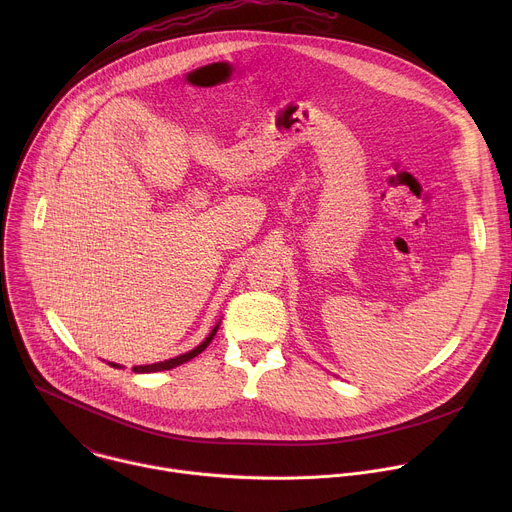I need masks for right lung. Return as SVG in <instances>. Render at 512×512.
Masks as SVG:
<instances>
[{
	"label": "right lung",
	"mask_w": 512,
	"mask_h": 512,
	"mask_svg": "<svg viewBox=\"0 0 512 512\" xmlns=\"http://www.w3.org/2000/svg\"><path fill=\"white\" fill-rule=\"evenodd\" d=\"M221 324V322H218ZM218 324L212 328V332L204 338V342H200L194 350H190V352H184V354H180V356H174V358H170V360H164V362H154V364H143V367H133V373H158V371H170V369H174V367H180V364H184V362H188L190 358H194V356H198L210 342H212V338H214V334H216V330H218ZM111 367H115V369H121L119 364H115V362H109Z\"/></svg>",
	"instance_id": "obj_1"
}]
</instances>
